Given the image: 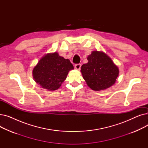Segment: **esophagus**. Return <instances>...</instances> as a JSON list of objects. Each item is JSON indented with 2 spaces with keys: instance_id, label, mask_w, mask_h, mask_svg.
Returning <instances> with one entry per match:
<instances>
[{
  "instance_id": "1",
  "label": "esophagus",
  "mask_w": 148,
  "mask_h": 148,
  "mask_svg": "<svg viewBox=\"0 0 148 148\" xmlns=\"http://www.w3.org/2000/svg\"><path fill=\"white\" fill-rule=\"evenodd\" d=\"M80 68H81V64H76V65H75V68L76 69H77V70H79V69H80Z\"/></svg>"
}]
</instances>
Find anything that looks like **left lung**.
Wrapping results in <instances>:
<instances>
[{
    "label": "left lung",
    "mask_w": 148,
    "mask_h": 148,
    "mask_svg": "<svg viewBox=\"0 0 148 148\" xmlns=\"http://www.w3.org/2000/svg\"><path fill=\"white\" fill-rule=\"evenodd\" d=\"M88 62L83 64L80 71L88 86L93 90L109 88L116 83L119 68L112 59L102 51H92L87 58Z\"/></svg>",
    "instance_id": "obj_1"
}]
</instances>
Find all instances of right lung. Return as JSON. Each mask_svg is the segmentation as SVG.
Instances as JSON below:
<instances>
[{
    "label": "right lung",
    "instance_id": "obj_1",
    "mask_svg": "<svg viewBox=\"0 0 148 148\" xmlns=\"http://www.w3.org/2000/svg\"><path fill=\"white\" fill-rule=\"evenodd\" d=\"M74 69L69 59L60 56L58 52L45 54L34 66L32 75L35 82L47 90H56Z\"/></svg>",
    "mask_w": 148,
    "mask_h": 148
}]
</instances>
